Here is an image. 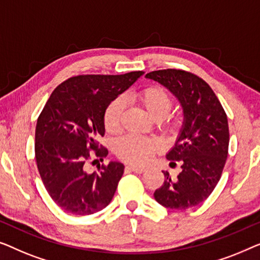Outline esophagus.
Masks as SVG:
<instances>
[{
	"instance_id": "34e87169",
	"label": "esophagus",
	"mask_w": 260,
	"mask_h": 260,
	"mask_svg": "<svg viewBox=\"0 0 260 260\" xmlns=\"http://www.w3.org/2000/svg\"><path fill=\"white\" fill-rule=\"evenodd\" d=\"M126 170L135 172V173H142V172H145L146 168L145 167H139V166H126Z\"/></svg>"
}]
</instances>
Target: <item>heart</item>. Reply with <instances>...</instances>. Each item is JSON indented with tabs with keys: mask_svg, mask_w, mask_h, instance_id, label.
<instances>
[{
	"mask_svg": "<svg viewBox=\"0 0 260 260\" xmlns=\"http://www.w3.org/2000/svg\"><path fill=\"white\" fill-rule=\"evenodd\" d=\"M133 99L145 108L154 120L166 118L173 106V99L165 88L151 86L133 94ZM125 111L122 99H115L106 108L104 115L105 129L108 133H118L121 128V121ZM171 126V122H165ZM159 149V144L154 139L127 135L120 139L115 145V153L123 161L131 164H144L149 160L153 153Z\"/></svg>",
	"mask_w": 260,
	"mask_h": 260,
	"instance_id": "1",
	"label": "heart"
}]
</instances>
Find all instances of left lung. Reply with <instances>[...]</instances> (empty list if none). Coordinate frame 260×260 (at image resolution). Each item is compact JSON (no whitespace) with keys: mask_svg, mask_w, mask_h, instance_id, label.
Instances as JSON below:
<instances>
[{"mask_svg":"<svg viewBox=\"0 0 260 260\" xmlns=\"http://www.w3.org/2000/svg\"><path fill=\"white\" fill-rule=\"evenodd\" d=\"M177 98L184 121L175 144L166 154L170 165L181 164L177 178L164 172L165 181L154 198L172 210H187L208 198L224 170L229 151L228 116L217 95L203 79L179 69L146 74Z\"/></svg>","mask_w":260,"mask_h":260,"instance_id":"1","label":"left lung"}]
</instances>
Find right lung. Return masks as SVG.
<instances>
[{
  "label": "right lung",
  "mask_w": 260,
  "mask_h": 260,
  "mask_svg": "<svg viewBox=\"0 0 260 260\" xmlns=\"http://www.w3.org/2000/svg\"><path fill=\"white\" fill-rule=\"evenodd\" d=\"M144 72L122 75H79L58 85L38 119L35 159L43 185L57 206L68 213L88 215L101 211L114 197L123 164L111 161L88 173L90 149L101 160L99 147L105 135L106 108Z\"/></svg>",
  "instance_id": "1"
}]
</instances>
